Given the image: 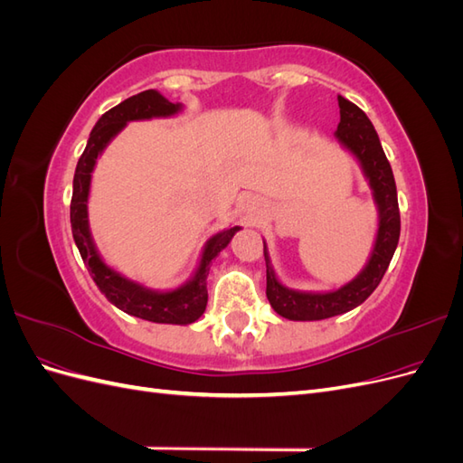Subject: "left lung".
<instances>
[{
	"instance_id": "left-lung-1",
	"label": "left lung",
	"mask_w": 463,
	"mask_h": 463,
	"mask_svg": "<svg viewBox=\"0 0 463 463\" xmlns=\"http://www.w3.org/2000/svg\"><path fill=\"white\" fill-rule=\"evenodd\" d=\"M338 106L340 123L334 137L338 138V143L345 150L354 154L361 165L363 175L369 181L378 210L376 240L363 270L352 282L332 291H299L286 288L272 269L269 249H266V241L262 240L266 260V298H269L272 309L279 317L289 320H322L355 309L381 284L400 240L396 181L383 145L378 141V135L365 111L354 102L338 96Z\"/></svg>"
}]
</instances>
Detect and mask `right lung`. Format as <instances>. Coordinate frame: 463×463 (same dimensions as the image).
<instances>
[{
    "label": "right lung",
    "mask_w": 463,
    "mask_h": 463,
    "mask_svg": "<svg viewBox=\"0 0 463 463\" xmlns=\"http://www.w3.org/2000/svg\"><path fill=\"white\" fill-rule=\"evenodd\" d=\"M184 109L181 104H174L164 98L158 90L138 92L128 100H123L116 108L108 109L106 114L96 121L90 131L89 143L82 156L77 162V170L73 177V197H71V230L73 240L77 243L79 253L85 260L87 269L106 299L116 305L123 313L145 318L160 325H191L206 309L208 291L206 278L210 272V262L222 249H226L232 237L240 232V226L223 230L210 237L204 243L203 255L197 270L187 279L184 286L167 291H158L145 288L143 284L133 282L118 270L109 269L102 260L100 253L92 241L89 228V194H90V179L96 160L104 148L109 145L125 125L129 121H141L152 118H170Z\"/></svg>",
    "instance_id": "right-lung-1"
}]
</instances>
